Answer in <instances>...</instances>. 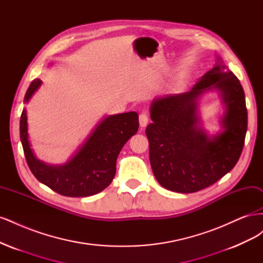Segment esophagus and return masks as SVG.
Wrapping results in <instances>:
<instances>
[{
    "label": "esophagus",
    "instance_id": "1",
    "mask_svg": "<svg viewBox=\"0 0 263 263\" xmlns=\"http://www.w3.org/2000/svg\"><path fill=\"white\" fill-rule=\"evenodd\" d=\"M148 121H149V118H148V115L146 113H141L139 115V125H140V127H146L147 124H148Z\"/></svg>",
    "mask_w": 263,
    "mask_h": 263
}]
</instances>
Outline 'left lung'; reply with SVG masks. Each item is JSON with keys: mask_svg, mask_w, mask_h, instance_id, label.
<instances>
[{"mask_svg": "<svg viewBox=\"0 0 263 263\" xmlns=\"http://www.w3.org/2000/svg\"><path fill=\"white\" fill-rule=\"evenodd\" d=\"M213 90L220 94L224 113L221 130L210 135L201 126L198 104ZM150 117L146 135L151 169L166 190L194 193L208 187L232 170L241 155L248 123L245 92L220 57L191 91L156 98Z\"/></svg>", "mask_w": 263, "mask_h": 263, "instance_id": "8db88e82", "label": "left lung"}]
</instances>
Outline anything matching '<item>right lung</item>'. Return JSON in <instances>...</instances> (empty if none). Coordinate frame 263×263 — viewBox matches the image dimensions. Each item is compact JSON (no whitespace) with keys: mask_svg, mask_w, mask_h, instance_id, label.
I'll return each instance as SVG.
<instances>
[{"mask_svg":"<svg viewBox=\"0 0 263 263\" xmlns=\"http://www.w3.org/2000/svg\"><path fill=\"white\" fill-rule=\"evenodd\" d=\"M41 85L39 79L30 83L24 98L25 104ZM138 127L136 112L107 115L62 164H48L34 154L28 137L26 108L22 112L20 134L27 164L35 178L61 195L83 197L98 194L112 183L117 157L126 142L137 133Z\"/></svg>","mask_w":263,"mask_h":263,"instance_id":"right-lung-1","label":"right lung"}]
</instances>
